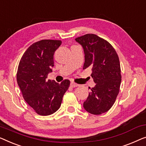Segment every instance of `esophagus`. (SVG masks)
I'll return each mask as SVG.
<instances>
[{"instance_id":"34e87169","label":"esophagus","mask_w":146,"mask_h":146,"mask_svg":"<svg viewBox=\"0 0 146 146\" xmlns=\"http://www.w3.org/2000/svg\"><path fill=\"white\" fill-rule=\"evenodd\" d=\"M78 86H79V85H78V84L75 83L74 82H71V87H78Z\"/></svg>"}]
</instances>
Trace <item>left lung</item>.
Here are the masks:
<instances>
[{
    "label": "left lung",
    "mask_w": 146,
    "mask_h": 146,
    "mask_svg": "<svg viewBox=\"0 0 146 146\" xmlns=\"http://www.w3.org/2000/svg\"><path fill=\"white\" fill-rule=\"evenodd\" d=\"M75 41L83 48V69L91 67L96 83L83 107L93 114L104 113L114 104L120 90L122 77L118 55L110 43L95 34H85Z\"/></svg>",
    "instance_id": "1"
}]
</instances>
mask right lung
Wrapping results in <instances>:
<instances>
[{"label":"right lung","instance_id":"1","mask_svg":"<svg viewBox=\"0 0 146 146\" xmlns=\"http://www.w3.org/2000/svg\"><path fill=\"white\" fill-rule=\"evenodd\" d=\"M61 41L42 40L34 43L22 55L16 79L26 102L37 114L48 116L60 107L63 96L70 81L61 83L47 80L54 66L53 55Z\"/></svg>","mask_w":146,"mask_h":146}]
</instances>
